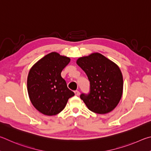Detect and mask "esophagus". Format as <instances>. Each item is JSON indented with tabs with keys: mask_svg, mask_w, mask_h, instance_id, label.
<instances>
[{
	"mask_svg": "<svg viewBox=\"0 0 151 151\" xmlns=\"http://www.w3.org/2000/svg\"><path fill=\"white\" fill-rule=\"evenodd\" d=\"M74 93H75V95L76 96H79V95H80V91H75V92H74Z\"/></svg>",
	"mask_w": 151,
	"mask_h": 151,
	"instance_id": "obj_1",
	"label": "esophagus"
}]
</instances>
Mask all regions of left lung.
<instances>
[{
	"instance_id": "1",
	"label": "left lung",
	"mask_w": 151,
	"mask_h": 151,
	"mask_svg": "<svg viewBox=\"0 0 151 151\" xmlns=\"http://www.w3.org/2000/svg\"><path fill=\"white\" fill-rule=\"evenodd\" d=\"M77 64L90 82L88 94L80 98L94 113L105 114L117 107L123 94V80L119 66L99 53L78 58Z\"/></svg>"
}]
</instances>
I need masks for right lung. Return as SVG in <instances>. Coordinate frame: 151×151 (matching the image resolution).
Returning a JSON list of instances; mask_svg holds the SVG:
<instances>
[{
	"mask_svg": "<svg viewBox=\"0 0 151 151\" xmlns=\"http://www.w3.org/2000/svg\"><path fill=\"white\" fill-rule=\"evenodd\" d=\"M70 58L51 52L38 60L28 73L27 88L34 107L46 115H55L64 109L74 93L68 88L61 72Z\"/></svg>",
	"mask_w": 151,
	"mask_h": 151,
	"instance_id": "add662e5",
	"label": "right lung"
}]
</instances>
